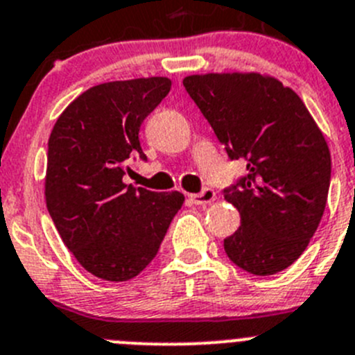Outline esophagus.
<instances>
[{
	"mask_svg": "<svg viewBox=\"0 0 355 355\" xmlns=\"http://www.w3.org/2000/svg\"><path fill=\"white\" fill-rule=\"evenodd\" d=\"M215 200V191L214 189H203L201 193L191 194V201L194 205H200V207H205V205H210L211 201Z\"/></svg>",
	"mask_w": 355,
	"mask_h": 355,
	"instance_id": "34e87169",
	"label": "esophagus"
}]
</instances>
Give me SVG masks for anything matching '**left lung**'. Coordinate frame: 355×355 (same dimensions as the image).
<instances>
[{"instance_id": "left-lung-1", "label": "left lung", "mask_w": 355, "mask_h": 355, "mask_svg": "<svg viewBox=\"0 0 355 355\" xmlns=\"http://www.w3.org/2000/svg\"><path fill=\"white\" fill-rule=\"evenodd\" d=\"M184 87L231 161L247 175L224 189L241 224L224 240L241 270L266 277L289 268L319 227L331 182V154L293 89L259 73H208Z\"/></svg>"}]
</instances>
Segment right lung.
<instances>
[{
    "instance_id": "1",
    "label": "right lung",
    "mask_w": 355,
    "mask_h": 355,
    "mask_svg": "<svg viewBox=\"0 0 355 355\" xmlns=\"http://www.w3.org/2000/svg\"><path fill=\"white\" fill-rule=\"evenodd\" d=\"M171 89L164 77L87 89L49 138L45 201L75 259L94 277L125 282L148 266L184 194L124 184L131 159L147 161L140 128Z\"/></svg>"
}]
</instances>
